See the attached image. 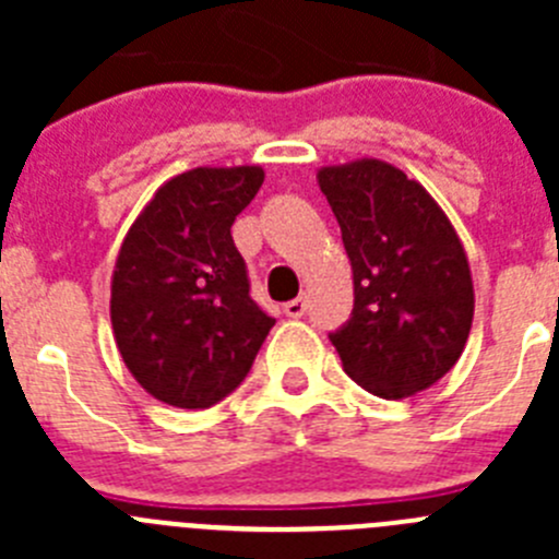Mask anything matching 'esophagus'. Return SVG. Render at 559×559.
Wrapping results in <instances>:
<instances>
[{
    "instance_id": "esophagus-1",
    "label": "esophagus",
    "mask_w": 559,
    "mask_h": 559,
    "mask_svg": "<svg viewBox=\"0 0 559 559\" xmlns=\"http://www.w3.org/2000/svg\"><path fill=\"white\" fill-rule=\"evenodd\" d=\"M305 310H308V299H305V296H299V299H290V302L285 305V316H288V319H302Z\"/></svg>"
}]
</instances>
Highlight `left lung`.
<instances>
[{
	"mask_svg": "<svg viewBox=\"0 0 559 559\" xmlns=\"http://www.w3.org/2000/svg\"><path fill=\"white\" fill-rule=\"evenodd\" d=\"M353 265L349 322L330 335L374 397L403 400L453 369L473 328V276L456 229L419 181L380 159L316 173Z\"/></svg>",
	"mask_w": 559,
	"mask_h": 559,
	"instance_id": "obj_1",
	"label": "left lung"
}]
</instances>
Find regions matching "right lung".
<instances>
[{"instance_id":"add662e5","label":"right lung","mask_w":559,"mask_h":559,"mask_svg":"<svg viewBox=\"0 0 559 559\" xmlns=\"http://www.w3.org/2000/svg\"><path fill=\"white\" fill-rule=\"evenodd\" d=\"M260 165L192 167L153 192L111 274V330L151 397L210 408L249 374L274 319L249 296L231 224L263 185Z\"/></svg>"}]
</instances>
